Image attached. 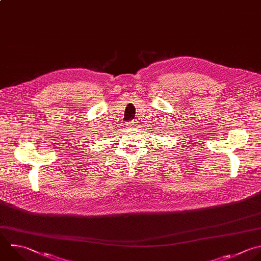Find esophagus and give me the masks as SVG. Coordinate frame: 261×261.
I'll use <instances>...</instances> for the list:
<instances>
[{"label":"esophagus","instance_id":"34e87169","mask_svg":"<svg viewBox=\"0 0 261 261\" xmlns=\"http://www.w3.org/2000/svg\"><path fill=\"white\" fill-rule=\"evenodd\" d=\"M127 125H128V126H127L128 128H132V127H133V124H132V123H129V124H127Z\"/></svg>","mask_w":261,"mask_h":261}]
</instances>
